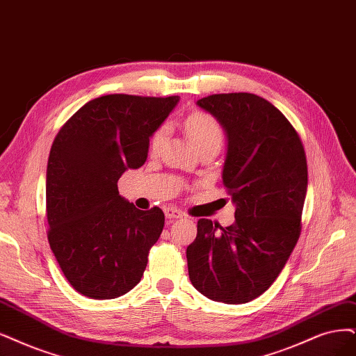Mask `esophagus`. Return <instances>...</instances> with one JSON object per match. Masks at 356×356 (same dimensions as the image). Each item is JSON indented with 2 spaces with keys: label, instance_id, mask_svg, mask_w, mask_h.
Here are the masks:
<instances>
[{
  "label": "esophagus",
  "instance_id": "1",
  "mask_svg": "<svg viewBox=\"0 0 356 356\" xmlns=\"http://www.w3.org/2000/svg\"><path fill=\"white\" fill-rule=\"evenodd\" d=\"M164 214H165V218H168V220H175V218H181L183 217V213L176 207L164 208Z\"/></svg>",
  "mask_w": 356,
  "mask_h": 356
}]
</instances>
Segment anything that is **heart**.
I'll list each match as a JSON object with an SVG mask.
<instances>
[{
  "instance_id": "1",
  "label": "heart",
  "mask_w": 356,
  "mask_h": 356,
  "mask_svg": "<svg viewBox=\"0 0 356 356\" xmlns=\"http://www.w3.org/2000/svg\"><path fill=\"white\" fill-rule=\"evenodd\" d=\"M186 131L193 142V145L198 149L205 148V147H214L218 148L222 143V130L216 120L214 117L205 113H195L191 117H188V120L185 123ZM167 126H160L154 134L151 135L149 139V149L152 152L160 149L163 145L165 136H167Z\"/></svg>"
}]
</instances>
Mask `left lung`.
I'll return each mask as SVG.
<instances>
[{"mask_svg": "<svg viewBox=\"0 0 356 356\" xmlns=\"http://www.w3.org/2000/svg\"><path fill=\"white\" fill-rule=\"evenodd\" d=\"M227 136L222 183L234 225L198 221L186 249L191 283L208 299L246 304L277 279L300 233L308 168L299 135L271 102L254 94H217L196 101Z\"/></svg>", "mask_w": 356, "mask_h": 356, "instance_id": "1", "label": "left lung"}]
</instances>
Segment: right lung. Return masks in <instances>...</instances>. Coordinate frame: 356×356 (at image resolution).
<instances>
[{"label": "right lung", "instance_id": "right-lung-1", "mask_svg": "<svg viewBox=\"0 0 356 356\" xmlns=\"http://www.w3.org/2000/svg\"><path fill=\"white\" fill-rule=\"evenodd\" d=\"M177 102L179 97L104 95L79 108L52 142L48 242L79 293L114 299L140 282L164 213L138 209L118 193L117 181L145 164L151 135Z\"/></svg>", "mask_w": 356, "mask_h": 356}]
</instances>
